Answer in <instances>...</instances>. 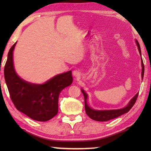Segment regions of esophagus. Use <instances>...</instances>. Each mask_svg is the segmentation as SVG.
Returning <instances> with one entry per match:
<instances>
[{
  "mask_svg": "<svg viewBox=\"0 0 151 151\" xmlns=\"http://www.w3.org/2000/svg\"><path fill=\"white\" fill-rule=\"evenodd\" d=\"M73 76H75V77H76V78H78L81 75V73H80V72H79V70H75L73 72Z\"/></svg>",
  "mask_w": 151,
  "mask_h": 151,
  "instance_id": "obj_1",
  "label": "esophagus"
}]
</instances>
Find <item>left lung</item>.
Returning a JSON list of instances; mask_svg holds the SVG:
<instances>
[{"instance_id": "left-lung-1", "label": "left lung", "mask_w": 151, "mask_h": 151, "mask_svg": "<svg viewBox=\"0 0 151 151\" xmlns=\"http://www.w3.org/2000/svg\"><path fill=\"white\" fill-rule=\"evenodd\" d=\"M135 42H136L137 46L138 47V49H139V53L141 57V50H140V47L139 42L137 41V40L135 39ZM141 65H142V73H141V77L142 81L143 79V76H144V72H145V67H144V64H143V61L141 57ZM81 91L83 93L84 95V98H85V111L87 115L90 117L91 119L94 120L96 121H108L109 120L117 118L120 116H121L122 114H124L127 112H129L131 109L136 102L138 95H139V93L135 94L134 97H132V99L129 103H128L126 106L123 107V108L120 109H113V110H96L92 109L91 107L88 106L87 103V99H88V94L85 93V91L83 89L81 88Z\"/></svg>"}]
</instances>
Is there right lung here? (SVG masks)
<instances>
[{
  "label": "right lung",
  "instance_id": "obj_1",
  "mask_svg": "<svg viewBox=\"0 0 151 151\" xmlns=\"http://www.w3.org/2000/svg\"><path fill=\"white\" fill-rule=\"evenodd\" d=\"M17 42L9 50L4 74L11 99L18 111L35 121H47L58 113L60 92L73 83L72 71L58 74L43 84H34L17 75L13 63Z\"/></svg>",
  "mask_w": 151,
  "mask_h": 151
}]
</instances>
